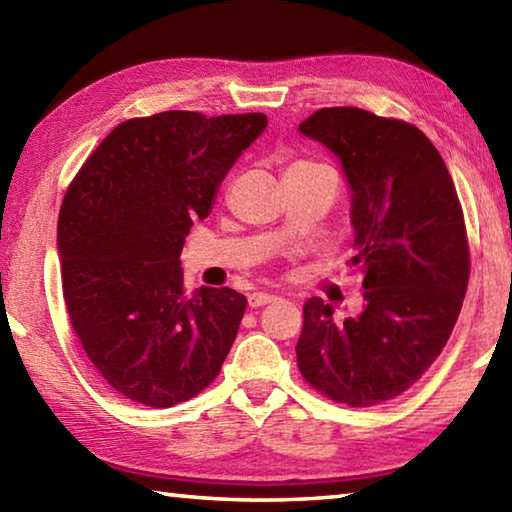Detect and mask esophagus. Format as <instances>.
<instances>
[{"label":"esophagus","mask_w":512,"mask_h":512,"mask_svg":"<svg viewBox=\"0 0 512 512\" xmlns=\"http://www.w3.org/2000/svg\"><path fill=\"white\" fill-rule=\"evenodd\" d=\"M275 296H271V293H250L248 296V307L250 309H257V307H264L268 305V302H273Z\"/></svg>","instance_id":"34e87169"}]
</instances>
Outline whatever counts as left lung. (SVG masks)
<instances>
[{"instance_id":"1","label":"left lung","mask_w":512,"mask_h":512,"mask_svg":"<svg viewBox=\"0 0 512 512\" xmlns=\"http://www.w3.org/2000/svg\"><path fill=\"white\" fill-rule=\"evenodd\" d=\"M298 131L341 162L350 187L361 314L305 302L298 368L329 400L372 406L422 377L461 311L470 250L454 180L429 137L359 108H320Z\"/></svg>"}]
</instances>
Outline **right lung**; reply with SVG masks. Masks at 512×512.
<instances>
[{"label":"right lung","instance_id":"add662e5","mask_svg":"<svg viewBox=\"0 0 512 512\" xmlns=\"http://www.w3.org/2000/svg\"><path fill=\"white\" fill-rule=\"evenodd\" d=\"M266 124L262 112L128 119L69 185L58 214L67 314L94 368L128 400L169 409L219 375L246 298L228 287L187 293L180 253Z\"/></svg>","mask_w":512,"mask_h":512}]
</instances>
